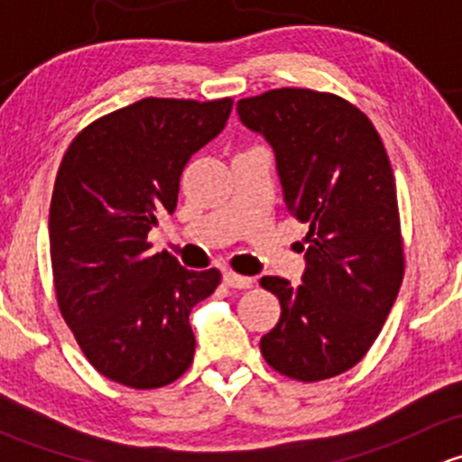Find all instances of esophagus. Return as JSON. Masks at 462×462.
I'll list each match as a JSON object with an SVG mask.
<instances>
[{"instance_id":"34e87169","label":"esophagus","mask_w":462,"mask_h":462,"mask_svg":"<svg viewBox=\"0 0 462 462\" xmlns=\"http://www.w3.org/2000/svg\"><path fill=\"white\" fill-rule=\"evenodd\" d=\"M223 282H226L230 288H241V291H244V288H253L254 279L244 277V274H236L232 273V270H227V273L223 274Z\"/></svg>"}]
</instances>
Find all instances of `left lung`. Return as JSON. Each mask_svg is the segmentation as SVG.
<instances>
[{
    "instance_id": "obj_1",
    "label": "left lung",
    "mask_w": 462,
    "mask_h": 462,
    "mask_svg": "<svg viewBox=\"0 0 462 462\" xmlns=\"http://www.w3.org/2000/svg\"><path fill=\"white\" fill-rule=\"evenodd\" d=\"M236 111L273 144L286 209L309 226L304 283L259 282L282 304L261 353L292 380L335 377L366 356L404 277L389 156L365 111L335 93L273 88Z\"/></svg>"
}]
</instances>
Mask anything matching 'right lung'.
Returning a JSON list of instances; mask_svg holds the SVG:
<instances>
[{
	"instance_id": "1",
	"label": "right lung",
	"mask_w": 462,
	"mask_h": 462,
	"mask_svg": "<svg viewBox=\"0 0 462 462\" xmlns=\"http://www.w3.org/2000/svg\"><path fill=\"white\" fill-rule=\"evenodd\" d=\"M232 97H143L87 125L60 162L49 212L58 309L93 369L161 389L194 360L189 310L217 268L153 253L147 232L179 201L183 167L226 127Z\"/></svg>"
}]
</instances>
